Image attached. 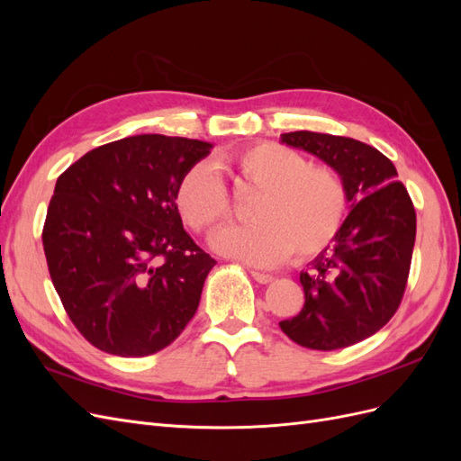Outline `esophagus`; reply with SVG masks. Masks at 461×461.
I'll return each mask as SVG.
<instances>
[{"label":"esophagus","instance_id":"1","mask_svg":"<svg viewBox=\"0 0 461 461\" xmlns=\"http://www.w3.org/2000/svg\"><path fill=\"white\" fill-rule=\"evenodd\" d=\"M252 276L256 278V281H258L259 285H269V283H273V275H269V273L252 271Z\"/></svg>","mask_w":461,"mask_h":461}]
</instances>
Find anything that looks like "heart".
<instances>
[{"instance_id": "obj_1", "label": "heart", "mask_w": 461, "mask_h": 461, "mask_svg": "<svg viewBox=\"0 0 461 461\" xmlns=\"http://www.w3.org/2000/svg\"><path fill=\"white\" fill-rule=\"evenodd\" d=\"M221 169L259 188L244 225L221 229L212 244L219 254L249 265H275L290 252L296 259L317 256L339 234L348 212V186L330 165L310 159L283 144L259 142L227 153ZM175 203L196 232L215 229L230 215V200L209 163H194L178 178Z\"/></svg>"}]
</instances>
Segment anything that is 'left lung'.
Masks as SVG:
<instances>
[{
	"instance_id": "obj_1",
	"label": "left lung",
	"mask_w": 461,
	"mask_h": 461,
	"mask_svg": "<svg viewBox=\"0 0 461 461\" xmlns=\"http://www.w3.org/2000/svg\"><path fill=\"white\" fill-rule=\"evenodd\" d=\"M281 138L334 167L352 209L332 246L300 273L302 312L278 325L303 348L339 350L366 340L396 313L411 265L415 209L393 161L373 146L310 131Z\"/></svg>"
}]
</instances>
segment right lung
<instances>
[{"label":"right lung","instance_id":"add662e5","mask_svg":"<svg viewBox=\"0 0 461 461\" xmlns=\"http://www.w3.org/2000/svg\"><path fill=\"white\" fill-rule=\"evenodd\" d=\"M213 146L140 134L88 151L55 183L41 230L51 283L97 350L144 357L198 310L217 263L190 239L175 203L183 173Z\"/></svg>","mask_w":461,"mask_h":461}]
</instances>
